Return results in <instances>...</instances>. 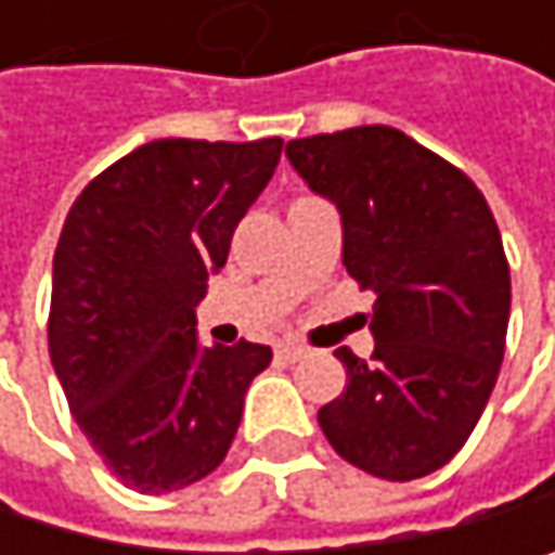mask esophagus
<instances>
[{
	"label": "esophagus",
	"mask_w": 555,
	"mask_h": 555,
	"mask_svg": "<svg viewBox=\"0 0 555 555\" xmlns=\"http://www.w3.org/2000/svg\"><path fill=\"white\" fill-rule=\"evenodd\" d=\"M275 356H280V359H286V362H299V359H306L309 356V349L306 346H299V343H280V346H275Z\"/></svg>",
	"instance_id": "34e87169"
}]
</instances>
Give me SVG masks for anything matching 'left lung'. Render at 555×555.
Listing matches in <instances>:
<instances>
[{"mask_svg": "<svg viewBox=\"0 0 555 555\" xmlns=\"http://www.w3.org/2000/svg\"><path fill=\"white\" fill-rule=\"evenodd\" d=\"M293 169L343 219V266L373 289V356L336 349L346 389L319 410L333 450L406 482L450 463L496 386L509 262L466 172L392 126L293 139Z\"/></svg>", "mask_w": 555, "mask_h": 555, "instance_id": "obj_1", "label": "left lung"}]
</instances>
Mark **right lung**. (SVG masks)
Instances as JSON below:
<instances>
[{
	"label": "right lung",
	"mask_w": 555,
	"mask_h": 555,
	"mask_svg": "<svg viewBox=\"0 0 555 555\" xmlns=\"http://www.w3.org/2000/svg\"><path fill=\"white\" fill-rule=\"evenodd\" d=\"M283 139H156L99 172L52 259L49 359L102 463L139 493H176L229 453L272 349L203 346L196 306Z\"/></svg>",
	"instance_id": "right-lung-1"
}]
</instances>
